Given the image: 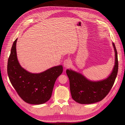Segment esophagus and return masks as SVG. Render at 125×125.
<instances>
[{"instance_id": "esophagus-1", "label": "esophagus", "mask_w": 125, "mask_h": 125, "mask_svg": "<svg viewBox=\"0 0 125 125\" xmlns=\"http://www.w3.org/2000/svg\"><path fill=\"white\" fill-rule=\"evenodd\" d=\"M71 64V61L70 60V59H67L64 61L63 65H64V66L65 67V68H68V67L70 66Z\"/></svg>"}]
</instances>
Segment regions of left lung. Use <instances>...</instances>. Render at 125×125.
Masks as SVG:
<instances>
[{
    "instance_id": "8db88e82",
    "label": "left lung",
    "mask_w": 125,
    "mask_h": 125,
    "mask_svg": "<svg viewBox=\"0 0 125 125\" xmlns=\"http://www.w3.org/2000/svg\"><path fill=\"white\" fill-rule=\"evenodd\" d=\"M115 52V64L109 77L104 80L93 82L71 70H66L70 81L72 98L81 104H91L101 101L109 94L114 84L118 73V61L117 50L113 43Z\"/></svg>"
}]
</instances>
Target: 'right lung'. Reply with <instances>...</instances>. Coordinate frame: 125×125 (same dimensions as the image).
I'll use <instances>...</instances> for the list:
<instances>
[{
  "label": "right lung",
  "mask_w": 125,
  "mask_h": 125,
  "mask_svg": "<svg viewBox=\"0 0 125 125\" xmlns=\"http://www.w3.org/2000/svg\"><path fill=\"white\" fill-rule=\"evenodd\" d=\"M17 40L14 41L8 60L7 73L18 94L28 104H40L51 98L57 78L63 72V66L53 67L38 74L27 72L20 65L16 54Z\"/></svg>",
  "instance_id": "right-lung-1"
}]
</instances>
